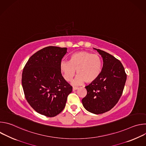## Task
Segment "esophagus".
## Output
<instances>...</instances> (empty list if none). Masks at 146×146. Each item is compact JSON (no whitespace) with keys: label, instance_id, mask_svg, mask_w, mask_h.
<instances>
[{"label":"esophagus","instance_id":"esophagus-1","mask_svg":"<svg viewBox=\"0 0 146 146\" xmlns=\"http://www.w3.org/2000/svg\"><path fill=\"white\" fill-rule=\"evenodd\" d=\"M77 89H78V87H73V91H76V90H77Z\"/></svg>","mask_w":146,"mask_h":146}]
</instances>
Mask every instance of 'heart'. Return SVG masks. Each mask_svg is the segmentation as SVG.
Here are the masks:
<instances>
[{"label": "heart", "mask_w": 146, "mask_h": 146, "mask_svg": "<svg viewBox=\"0 0 146 146\" xmlns=\"http://www.w3.org/2000/svg\"><path fill=\"white\" fill-rule=\"evenodd\" d=\"M102 69V60L98 54H92L86 51L72 54L69 61H62L60 70L64 79L70 81L76 73L77 76L72 81L73 85L87 84L94 82L100 76Z\"/></svg>", "instance_id": "1"}]
</instances>
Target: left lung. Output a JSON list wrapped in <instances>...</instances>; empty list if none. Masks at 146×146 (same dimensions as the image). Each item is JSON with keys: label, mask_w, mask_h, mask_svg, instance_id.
Returning a JSON list of instances; mask_svg holds the SVG:
<instances>
[{"label": "left lung", "mask_w": 146, "mask_h": 146, "mask_svg": "<svg viewBox=\"0 0 146 146\" xmlns=\"http://www.w3.org/2000/svg\"><path fill=\"white\" fill-rule=\"evenodd\" d=\"M101 55L103 65L99 77L86 87L87 95L82 99L84 108L95 114L110 110L118 102L127 80L121 62L111 54L94 48Z\"/></svg>", "instance_id": "left-lung-1"}]
</instances>
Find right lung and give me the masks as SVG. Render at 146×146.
<instances>
[{
  "label": "right lung",
  "instance_id": "1",
  "mask_svg": "<svg viewBox=\"0 0 146 146\" xmlns=\"http://www.w3.org/2000/svg\"><path fill=\"white\" fill-rule=\"evenodd\" d=\"M66 52L67 48H43L29 58L24 68L22 85L25 98L40 114L53 117L59 114L72 91L60 70Z\"/></svg>",
  "mask_w": 146,
  "mask_h": 146
}]
</instances>
